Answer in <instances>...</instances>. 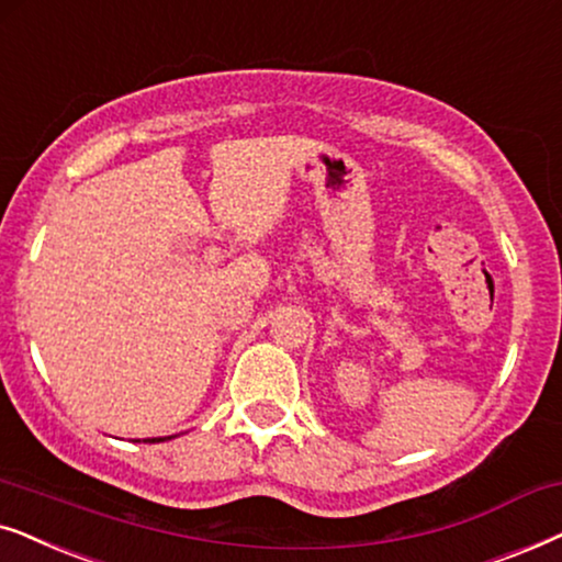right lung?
I'll return each mask as SVG.
<instances>
[{
  "mask_svg": "<svg viewBox=\"0 0 562 562\" xmlns=\"http://www.w3.org/2000/svg\"><path fill=\"white\" fill-rule=\"evenodd\" d=\"M164 439H171V437H164ZM161 437H156V439H146V442H164Z\"/></svg>",
  "mask_w": 562,
  "mask_h": 562,
  "instance_id": "add662e5",
  "label": "right lung"
}]
</instances>
